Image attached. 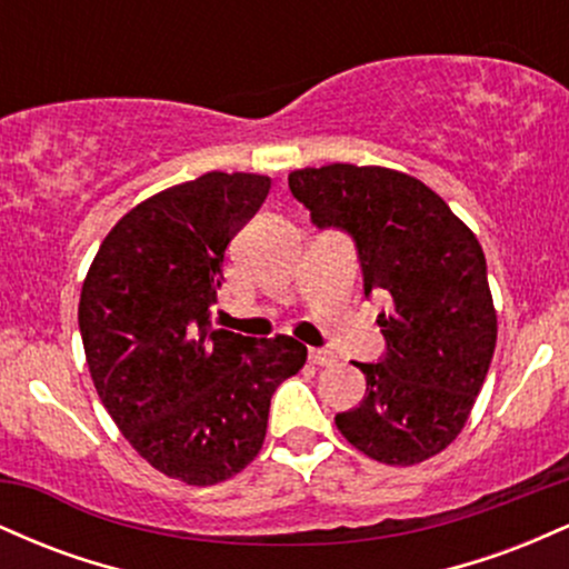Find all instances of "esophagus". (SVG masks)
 Instances as JSON below:
<instances>
[{
    "label": "esophagus",
    "instance_id": "1",
    "mask_svg": "<svg viewBox=\"0 0 569 569\" xmlns=\"http://www.w3.org/2000/svg\"><path fill=\"white\" fill-rule=\"evenodd\" d=\"M310 363H316V367H331V363H337V356L331 350H321V348H310Z\"/></svg>",
    "mask_w": 569,
    "mask_h": 569
}]
</instances>
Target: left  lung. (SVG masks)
I'll return each mask as SVG.
<instances>
[{"label":"left lung","mask_w":569,"mask_h":569,"mask_svg":"<svg viewBox=\"0 0 569 569\" xmlns=\"http://www.w3.org/2000/svg\"><path fill=\"white\" fill-rule=\"evenodd\" d=\"M318 227L356 240L363 291L382 293L380 363H358L367 393L335 417L358 452L417 466L466 428L498 342V312L476 234L415 176L331 162L289 173Z\"/></svg>","instance_id":"8db88e82"}]
</instances>
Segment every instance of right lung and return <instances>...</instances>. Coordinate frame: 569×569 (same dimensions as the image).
Returning <instances> with one entry per match:
<instances>
[{
  "label": "right lung",
  "mask_w": 569,
  "mask_h": 569,
  "mask_svg": "<svg viewBox=\"0 0 569 569\" xmlns=\"http://www.w3.org/2000/svg\"><path fill=\"white\" fill-rule=\"evenodd\" d=\"M270 176L211 171L162 189L98 246L80 335L98 398L130 447L189 487L232 479L259 455L276 388L307 348L293 337L213 329L230 240Z\"/></svg>",
  "instance_id": "1"
}]
</instances>
